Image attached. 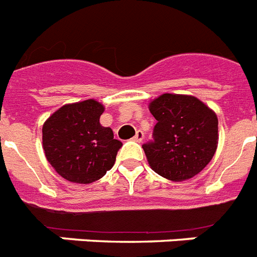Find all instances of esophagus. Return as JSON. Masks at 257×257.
<instances>
[{
	"label": "esophagus",
	"instance_id": "esophagus-1",
	"mask_svg": "<svg viewBox=\"0 0 257 257\" xmlns=\"http://www.w3.org/2000/svg\"><path fill=\"white\" fill-rule=\"evenodd\" d=\"M133 139H134L135 142H139V143H141V142L145 139V134H143L142 131H137V134H135V137Z\"/></svg>",
	"mask_w": 257,
	"mask_h": 257
}]
</instances>
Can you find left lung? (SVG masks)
Instances as JSON below:
<instances>
[{
	"label": "left lung",
	"mask_w": 257,
	"mask_h": 257,
	"mask_svg": "<svg viewBox=\"0 0 257 257\" xmlns=\"http://www.w3.org/2000/svg\"><path fill=\"white\" fill-rule=\"evenodd\" d=\"M157 119L153 141L142 146L154 171L172 182L190 179L212 159L217 147V116L191 95L163 94L150 103Z\"/></svg>",
	"instance_id": "left-lung-1"
}]
</instances>
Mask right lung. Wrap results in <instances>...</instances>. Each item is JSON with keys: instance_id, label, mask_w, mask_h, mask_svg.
Segmentation results:
<instances>
[{"instance_id": "obj_1", "label": "right lung", "mask_w": 257, "mask_h": 257, "mask_svg": "<svg viewBox=\"0 0 257 257\" xmlns=\"http://www.w3.org/2000/svg\"><path fill=\"white\" fill-rule=\"evenodd\" d=\"M103 110L94 99L65 104L42 127L46 159L69 182L93 183L115 163L122 142L110 127L100 126Z\"/></svg>"}]
</instances>
